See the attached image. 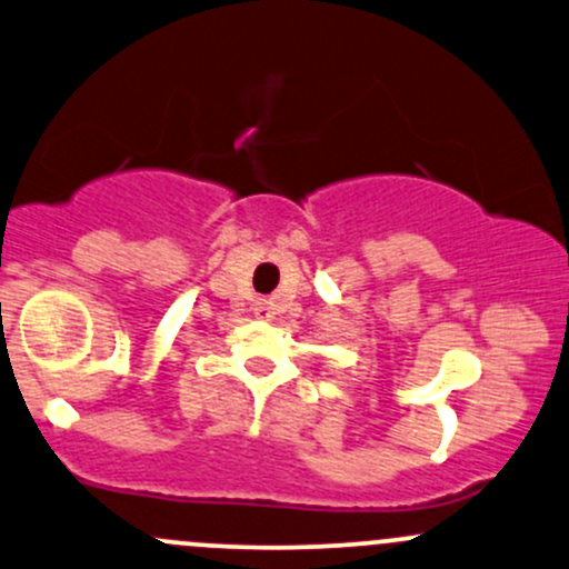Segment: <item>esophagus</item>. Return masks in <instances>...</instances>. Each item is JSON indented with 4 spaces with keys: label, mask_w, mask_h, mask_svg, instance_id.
Listing matches in <instances>:
<instances>
[{
    "label": "esophagus",
    "mask_w": 569,
    "mask_h": 569,
    "mask_svg": "<svg viewBox=\"0 0 569 569\" xmlns=\"http://www.w3.org/2000/svg\"><path fill=\"white\" fill-rule=\"evenodd\" d=\"M257 318H262V321H272V318H276V307L267 302V299H262V302H257Z\"/></svg>",
    "instance_id": "1"
}]
</instances>
